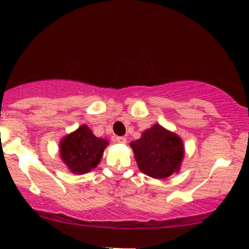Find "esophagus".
I'll use <instances>...</instances> for the list:
<instances>
[{"instance_id":"1","label":"esophagus","mask_w":249,"mask_h":249,"mask_svg":"<svg viewBox=\"0 0 249 249\" xmlns=\"http://www.w3.org/2000/svg\"><path fill=\"white\" fill-rule=\"evenodd\" d=\"M116 142H118V144H125V142H126V138H125V137H117Z\"/></svg>"}]
</instances>
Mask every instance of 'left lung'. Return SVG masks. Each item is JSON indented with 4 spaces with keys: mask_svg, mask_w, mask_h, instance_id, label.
<instances>
[{
    "mask_svg": "<svg viewBox=\"0 0 249 249\" xmlns=\"http://www.w3.org/2000/svg\"><path fill=\"white\" fill-rule=\"evenodd\" d=\"M130 145L139 170L146 176L164 179L179 172L185 154L184 144L178 134L161 125L154 124Z\"/></svg>",
    "mask_w": 249,
    "mask_h": 249,
    "instance_id": "1",
    "label": "left lung"
}]
</instances>
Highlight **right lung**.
Wrapping results in <instances>:
<instances>
[{"label":"right lung","mask_w":249,"mask_h":249,"mask_svg":"<svg viewBox=\"0 0 249 249\" xmlns=\"http://www.w3.org/2000/svg\"><path fill=\"white\" fill-rule=\"evenodd\" d=\"M107 145V139L98 138L87 125H82L62 139L59 156L71 172L84 174L97 167Z\"/></svg>","instance_id":"add662e5"}]
</instances>
